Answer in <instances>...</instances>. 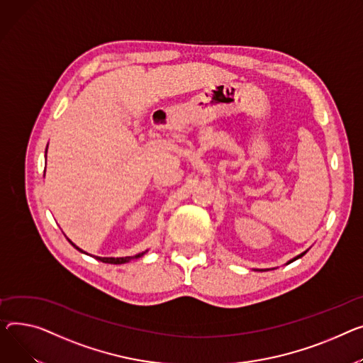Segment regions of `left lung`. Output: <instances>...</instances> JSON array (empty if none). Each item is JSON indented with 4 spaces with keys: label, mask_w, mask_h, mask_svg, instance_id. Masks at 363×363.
Returning <instances> with one entry per match:
<instances>
[{
    "label": "left lung",
    "mask_w": 363,
    "mask_h": 363,
    "mask_svg": "<svg viewBox=\"0 0 363 363\" xmlns=\"http://www.w3.org/2000/svg\"><path fill=\"white\" fill-rule=\"evenodd\" d=\"M302 255H305V252H303V254H301V255H298V257H296V258H294V259H292V261H295V259H298V258H301V257H302ZM292 261H291V262H292Z\"/></svg>",
    "instance_id": "left-lung-1"
}]
</instances>
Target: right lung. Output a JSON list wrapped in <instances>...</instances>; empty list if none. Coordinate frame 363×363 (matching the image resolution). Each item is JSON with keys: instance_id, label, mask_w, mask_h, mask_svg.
<instances>
[{"instance_id": "1", "label": "right lung", "mask_w": 363, "mask_h": 363, "mask_svg": "<svg viewBox=\"0 0 363 363\" xmlns=\"http://www.w3.org/2000/svg\"><path fill=\"white\" fill-rule=\"evenodd\" d=\"M69 240V239H68ZM69 244L74 247L76 250H79L80 252H84V251H82L79 247H76L74 244L71 242L69 240ZM86 254V252H84ZM141 255H144V252H140V254H137V255H134V257H119V258H109V257H96V259H99V261H102V262H108V264H124V262H128L131 258H138V257H141Z\"/></svg>"}]
</instances>
